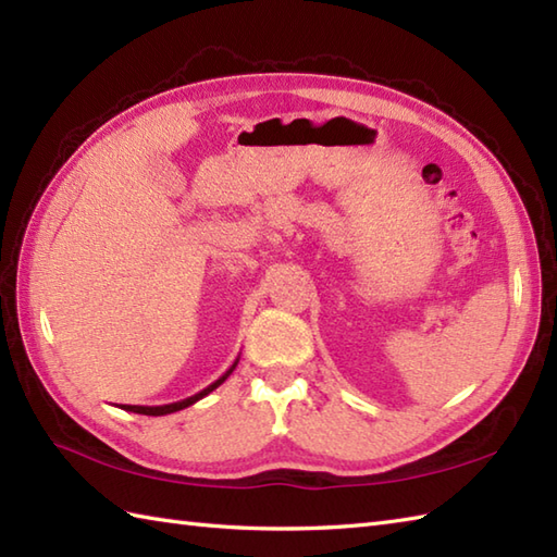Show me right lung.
<instances>
[{
	"instance_id": "obj_1",
	"label": "right lung",
	"mask_w": 557,
	"mask_h": 557,
	"mask_svg": "<svg viewBox=\"0 0 557 557\" xmlns=\"http://www.w3.org/2000/svg\"><path fill=\"white\" fill-rule=\"evenodd\" d=\"M236 363H239V359H236L227 371H224L215 383H210L208 387H203L200 389V393H196V395H191V397H186V399H182V401H172V405H160V407H138V405H122V409H126V411H134V413H144V417H164V413H174V411H182V409H186V407H191V405H196L198 399H203L206 395H210L212 389L215 387H220L224 381H227L230 377V373L236 369Z\"/></svg>"
}]
</instances>
